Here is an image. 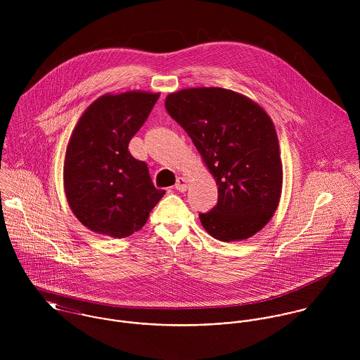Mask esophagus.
<instances>
[{
	"mask_svg": "<svg viewBox=\"0 0 360 360\" xmlns=\"http://www.w3.org/2000/svg\"><path fill=\"white\" fill-rule=\"evenodd\" d=\"M176 190H179V191H181V193H184L187 188H188V181H187V179H184V177H179L177 179V181H176Z\"/></svg>",
	"mask_w": 360,
	"mask_h": 360,
	"instance_id": "1",
	"label": "esophagus"
}]
</instances>
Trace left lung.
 Here are the masks:
<instances>
[{
    "label": "left lung",
    "instance_id": "8db88e82",
    "mask_svg": "<svg viewBox=\"0 0 360 360\" xmlns=\"http://www.w3.org/2000/svg\"><path fill=\"white\" fill-rule=\"evenodd\" d=\"M165 106L191 137L217 186V205L200 214L204 229L224 243L255 236L273 217L283 190L280 146L267 112L220 87L170 93Z\"/></svg>",
    "mask_w": 360,
    "mask_h": 360
}]
</instances>
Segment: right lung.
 Here are the masks:
<instances>
[{
    "instance_id": "1",
    "label": "right lung",
    "mask_w": 360,
    "mask_h": 360,
    "mask_svg": "<svg viewBox=\"0 0 360 360\" xmlns=\"http://www.w3.org/2000/svg\"><path fill=\"white\" fill-rule=\"evenodd\" d=\"M159 93L103 94L83 112L69 139L63 190L77 220L96 234L124 238L147 223L165 195L129 143L147 120Z\"/></svg>"
}]
</instances>
